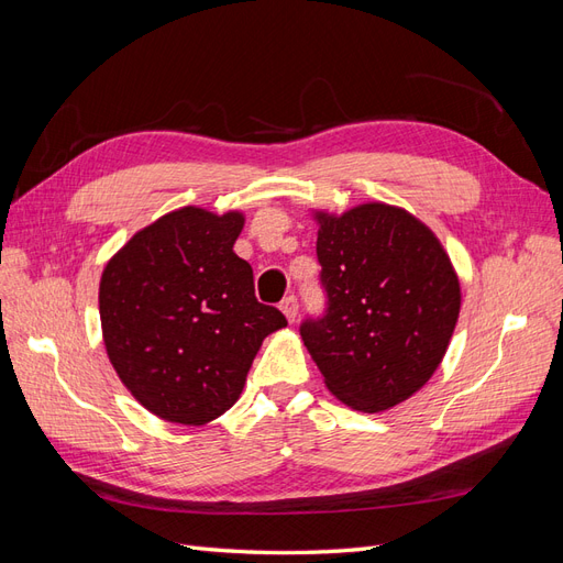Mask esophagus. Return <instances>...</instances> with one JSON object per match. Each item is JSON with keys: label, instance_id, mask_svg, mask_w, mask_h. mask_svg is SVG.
I'll return each instance as SVG.
<instances>
[{"label": "esophagus", "instance_id": "1", "mask_svg": "<svg viewBox=\"0 0 563 563\" xmlns=\"http://www.w3.org/2000/svg\"><path fill=\"white\" fill-rule=\"evenodd\" d=\"M279 308H282V312H284V317H286L288 321H296V317H298V300H296V296L284 298Z\"/></svg>", "mask_w": 563, "mask_h": 563}]
</instances>
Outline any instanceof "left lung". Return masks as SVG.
I'll list each match as a JSON object with an SVG mask.
<instances>
[{"label": "left lung", "mask_w": 563, "mask_h": 563, "mask_svg": "<svg viewBox=\"0 0 563 563\" xmlns=\"http://www.w3.org/2000/svg\"><path fill=\"white\" fill-rule=\"evenodd\" d=\"M329 308L300 323L323 383L354 411L378 413L432 378L460 314L449 253L416 216L383 201L317 211Z\"/></svg>", "instance_id": "left-lung-1"}]
</instances>
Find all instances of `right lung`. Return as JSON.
Wrapping results in <instances>:
<instances>
[{"label": "right lung", "mask_w": 563, "mask_h": 563, "mask_svg": "<svg viewBox=\"0 0 563 563\" xmlns=\"http://www.w3.org/2000/svg\"><path fill=\"white\" fill-rule=\"evenodd\" d=\"M244 213L183 207L135 232L100 277V327L119 380L150 413L207 424L240 399L263 340L286 317L255 300L232 251Z\"/></svg>", "instance_id": "1"}]
</instances>
